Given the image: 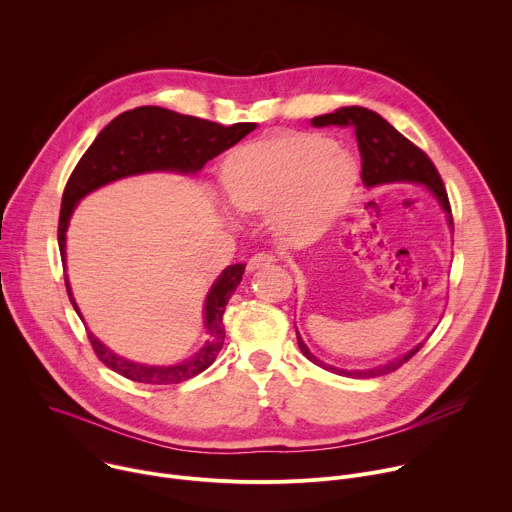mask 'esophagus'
Returning a JSON list of instances; mask_svg holds the SVG:
<instances>
[{
	"instance_id": "34e87169",
	"label": "esophagus",
	"mask_w": 512,
	"mask_h": 512,
	"mask_svg": "<svg viewBox=\"0 0 512 512\" xmlns=\"http://www.w3.org/2000/svg\"><path fill=\"white\" fill-rule=\"evenodd\" d=\"M275 259H273V255H269V253H257V255H253L251 259H249V263H247V271H257V269H263V267H269L271 263H273Z\"/></svg>"
}]
</instances>
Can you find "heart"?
<instances>
[{"label":"heart","mask_w":512,"mask_h":512,"mask_svg":"<svg viewBox=\"0 0 512 512\" xmlns=\"http://www.w3.org/2000/svg\"><path fill=\"white\" fill-rule=\"evenodd\" d=\"M221 184L237 210L275 212L279 229L314 239L350 204L358 166L324 135L279 133L231 152Z\"/></svg>","instance_id":"heart-1"}]
</instances>
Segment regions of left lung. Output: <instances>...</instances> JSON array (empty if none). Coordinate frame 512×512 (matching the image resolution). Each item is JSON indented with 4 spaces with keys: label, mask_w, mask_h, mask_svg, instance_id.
Returning a JSON list of instances; mask_svg holds the SVG:
<instances>
[{
    "label": "left lung",
    "mask_w": 512,
    "mask_h": 512,
    "mask_svg": "<svg viewBox=\"0 0 512 512\" xmlns=\"http://www.w3.org/2000/svg\"><path fill=\"white\" fill-rule=\"evenodd\" d=\"M314 127H328V125H338V127H354L356 133V143L360 150V160H362V184L367 186H377L385 182H419L423 184L435 198L442 204V208L448 214V223L454 229V218H452V206L448 200L446 186L440 178V172L435 170L433 162L427 158L423 150H419L415 143H411L405 135H401L387 119H383L379 113L364 109V107H342L336 109L334 113L318 115L312 119ZM298 334V330H296ZM298 344L300 350L304 352L306 358H310L318 367L344 375V377H356V379H371V377H381L397 371L401 364H405L411 356L419 352L423 346L417 344L413 350L405 352L401 358H395L391 362L379 364L375 369L367 371H344L330 367V364L318 360L310 348L304 344L302 336L298 334Z\"/></svg>",
    "instance_id": "1"
}]
</instances>
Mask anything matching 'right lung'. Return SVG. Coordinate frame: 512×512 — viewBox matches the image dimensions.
<instances>
[{"mask_svg":"<svg viewBox=\"0 0 512 512\" xmlns=\"http://www.w3.org/2000/svg\"><path fill=\"white\" fill-rule=\"evenodd\" d=\"M255 127L257 123H235L225 127L221 123L182 115L164 107H135L117 115L91 143V148L83 154L64 186L58 218V249L62 265H66L64 247L68 221L83 196L109 182L143 172L196 174L208 160L233 148ZM243 273L245 263L231 265L210 287L204 302V326L208 330V340L190 360L174 364V367H150V364H139L117 356L91 332L89 342L103 364L129 381L145 385H176L188 381L206 371L216 354L221 352L225 342L223 314L229 298L243 279ZM64 285L72 308L81 316L66 275Z\"/></svg>","mask_w":512,"mask_h":512,"instance_id":"obj_1","label":"right lung"}]
</instances>
